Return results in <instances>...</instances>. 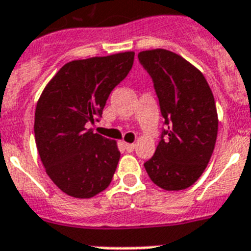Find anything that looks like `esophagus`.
<instances>
[{"instance_id":"34e87169","label":"esophagus","mask_w":251,"mask_h":251,"mask_svg":"<svg viewBox=\"0 0 251 251\" xmlns=\"http://www.w3.org/2000/svg\"><path fill=\"white\" fill-rule=\"evenodd\" d=\"M123 146L126 148L127 151H133V149L136 148L135 144H129V142H123Z\"/></svg>"}]
</instances>
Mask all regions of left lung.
<instances>
[{
  "instance_id": "obj_1",
  "label": "left lung",
  "mask_w": 251,
  "mask_h": 251,
  "mask_svg": "<svg viewBox=\"0 0 251 251\" xmlns=\"http://www.w3.org/2000/svg\"><path fill=\"white\" fill-rule=\"evenodd\" d=\"M159 98L166 129L151 159L144 166L164 190H182L207 167L218 136V113L207 80L179 54L166 49L138 53Z\"/></svg>"
}]
</instances>
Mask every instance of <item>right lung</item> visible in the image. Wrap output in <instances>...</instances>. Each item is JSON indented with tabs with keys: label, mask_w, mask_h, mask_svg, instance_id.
Returning a JSON list of instances; mask_svg holds the SVG:
<instances>
[{
	"label": "right lung",
	"mask_w": 251,
	"mask_h": 251,
	"mask_svg": "<svg viewBox=\"0 0 251 251\" xmlns=\"http://www.w3.org/2000/svg\"><path fill=\"white\" fill-rule=\"evenodd\" d=\"M135 51L66 63L40 96L35 140L51 181L74 198H92L113 180L118 144L88 129L102 115L114 88L128 75Z\"/></svg>",
	"instance_id": "obj_1"
}]
</instances>
